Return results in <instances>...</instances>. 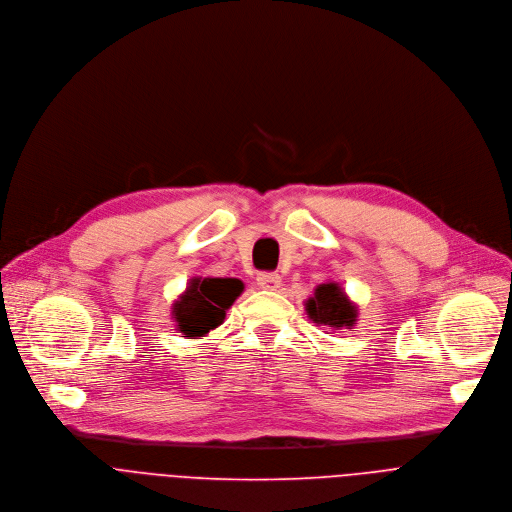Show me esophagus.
<instances>
[{
  "mask_svg": "<svg viewBox=\"0 0 512 512\" xmlns=\"http://www.w3.org/2000/svg\"><path fill=\"white\" fill-rule=\"evenodd\" d=\"M256 282H258V286L264 288V290H276V288H280L282 278H280V274H276V272H260V274L256 276Z\"/></svg>",
  "mask_w": 512,
  "mask_h": 512,
  "instance_id": "esophagus-1",
  "label": "esophagus"
}]
</instances>
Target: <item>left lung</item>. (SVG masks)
<instances>
[{"label":"left lung","mask_w":512,"mask_h":512,"mask_svg":"<svg viewBox=\"0 0 512 512\" xmlns=\"http://www.w3.org/2000/svg\"><path fill=\"white\" fill-rule=\"evenodd\" d=\"M304 311L317 325L327 329H353L357 325L359 309L345 294L339 282H323L315 288V294L304 302Z\"/></svg>","instance_id":"8db88e82"}]
</instances>
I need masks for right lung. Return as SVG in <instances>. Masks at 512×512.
<instances>
[{
  "label": "right lung",
  "mask_w": 512,
  "mask_h": 512,
  "mask_svg": "<svg viewBox=\"0 0 512 512\" xmlns=\"http://www.w3.org/2000/svg\"><path fill=\"white\" fill-rule=\"evenodd\" d=\"M242 290L244 284L238 278H191L185 292L173 302L175 329L187 339L206 337L224 323L226 311Z\"/></svg>",
  "instance_id": "right-lung-1"
}]
</instances>
